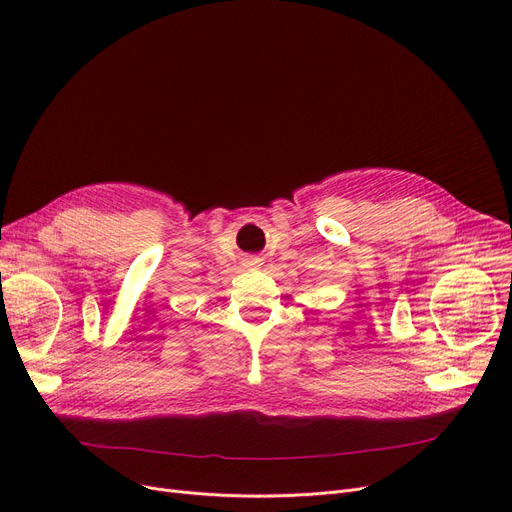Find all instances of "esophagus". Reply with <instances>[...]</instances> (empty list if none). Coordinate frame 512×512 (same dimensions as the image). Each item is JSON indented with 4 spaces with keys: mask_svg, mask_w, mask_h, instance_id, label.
<instances>
[{
    "mask_svg": "<svg viewBox=\"0 0 512 512\" xmlns=\"http://www.w3.org/2000/svg\"><path fill=\"white\" fill-rule=\"evenodd\" d=\"M247 265H251V267H257V265H259V259H251Z\"/></svg>",
    "mask_w": 512,
    "mask_h": 512,
    "instance_id": "34e87169",
    "label": "esophagus"
}]
</instances>
